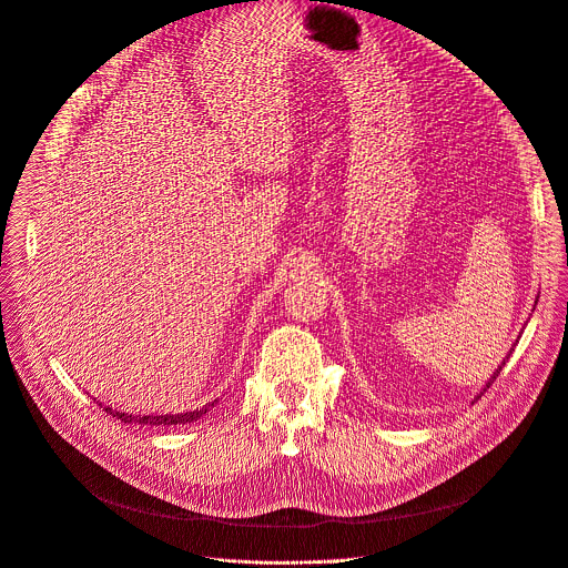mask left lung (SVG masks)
Here are the masks:
<instances>
[{
  "label": "left lung",
  "mask_w": 568,
  "mask_h": 568,
  "mask_svg": "<svg viewBox=\"0 0 568 568\" xmlns=\"http://www.w3.org/2000/svg\"><path fill=\"white\" fill-rule=\"evenodd\" d=\"M535 305H537V301H535ZM510 353H513V351H510ZM508 357H510V355H508ZM508 357H506V359H508ZM506 359H504V362H501V366H499V368H497V371H495V375H493V377H490V379H488V382H485V388H483V390H488V388H490V384H493V382H495V379H497V377H499V373H501V368H504V366H506ZM483 390H480V393H483ZM480 393H478V395H476V397H480Z\"/></svg>",
  "instance_id": "8db88e82"
}]
</instances>
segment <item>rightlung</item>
Wrapping results in <instances>:
<instances>
[{
  "instance_id": "obj_1",
  "label": "right lung",
  "mask_w": 568,
  "mask_h": 568,
  "mask_svg": "<svg viewBox=\"0 0 568 568\" xmlns=\"http://www.w3.org/2000/svg\"><path fill=\"white\" fill-rule=\"evenodd\" d=\"M213 404H217V399H213V402H209V404H204L202 409H197V412H186V414H166V416H132V414H125V412H116V409H112V407H101L112 416V418H119L121 423H128V425H154V427H159V425H189V423H195V420H200L206 412H211V407Z\"/></svg>"
}]
</instances>
